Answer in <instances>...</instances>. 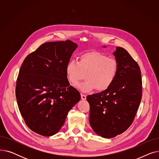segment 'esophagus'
Here are the masks:
<instances>
[{
    "mask_svg": "<svg viewBox=\"0 0 159 159\" xmlns=\"http://www.w3.org/2000/svg\"><path fill=\"white\" fill-rule=\"evenodd\" d=\"M81 98H82V100H85V99L86 98V95H84V94L81 93Z\"/></svg>",
    "mask_w": 159,
    "mask_h": 159,
    "instance_id": "obj_1",
    "label": "esophagus"
}]
</instances>
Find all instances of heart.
Returning <instances> with one entry per match:
<instances>
[{"instance_id": "1", "label": "heart", "mask_w": 159, "mask_h": 159, "mask_svg": "<svg viewBox=\"0 0 159 159\" xmlns=\"http://www.w3.org/2000/svg\"><path fill=\"white\" fill-rule=\"evenodd\" d=\"M65 71L67 79L73 86L85 76L86 80L78 86L82 92H89L95 89L102 92L114 83L119 71V62L102 53L90 52L81 55L78 62L70 61Z\"/></svg>"}]
</instances>
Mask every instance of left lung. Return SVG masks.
I'll use <instances>...</instances> for the list:
<instances>
[{"label":"left lung","mask_w":159,"mask_h":159,"mask_svg":"<svg viewBox=\"0 0 159 159\" xmlns=\"http://www.w3.org/2000/svg\"><path fill=\"white\" fill-rule=\"evenodd\" d=\"M119 71L112 86L101 93L88 95L89 123L97 135L113 138L126 131L135 119L143 95L141 72L126 49L113 53Z\"/></svg>","instance_id":"1"}]
</instances>
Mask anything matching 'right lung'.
Segmentation results:
<instances>
[{"mask_svg":"<svg viewBox=\"0 0 159 159\" xmlns=\"http://www.w3.org/2000/svg\"><path fill=\"white\" fill-rule=\"evenodd\" d=\"M77 48L70 40L40 45L25 58L15 88L19 111L28 127L38 134L53 135L80 99L70 85L66 66Z\"/></svg>","mask_w":159,"mask_h":159,"instance_id":"add662e5","label":"right lung"}]
</instances>
